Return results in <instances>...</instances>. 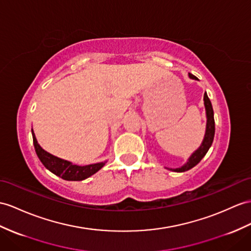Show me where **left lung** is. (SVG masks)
Segmentation results:
<instances>
[{
    "label": "left lung",
    "mask_w": 251,
    "mask_h": 251,
    "mask_svg": "<svg viewBox=\"0 0 251 251\" xmlns=\"http://www.w3.org/2000/svg\"><path fill=\"white\" fill-rule=\"evenodd\" d=\"M188 76L193 79H198L196 76L188 73ZM203 101H204V107H205V114H206V126H205V134L202 143H201L199 148L194 151L192 155L188 157L187 162L183 165L181 167L178 168H167L172 172L175 173H184L187 172L191 168L195 167L196 165L202 160L203 156L206 154V152L209 151L210 147L212 146L213 139H214V134H215V121H214V112L212 107V103L207 97L206 93L203 96Z\"/></svg>",
    "instance_id": "1"
}]
</instances>
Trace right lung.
Wrapping results in <instances>:
<instances>
[{
	"instance_id": "1",
	"label": "right lung",
	"mask_w": 251,
	"mask_h": 251,
	"mask_svg": "<svg viewBox=\"0 0 251 251\" xmlns=\"http://www.w3.org/2000/svg\"><path fill=\"white\" fill-rule=\"evenodd\" d=\"M32 135H33V142L35 151L37 153V156L39 157L40 162L44 164V166L50 170L51 173L56 175L57 176L67 180V181H82L89 178L90 176L95 175L97 172L104 166V162L96 163V164H90V165H85V166H78V165L72 164L69 161L63 160V158H59L55 156L51 153H49L46 150H44L38 144L37 139H36L35 133L32 130Z\"/></svg>"
}]
</instances>
